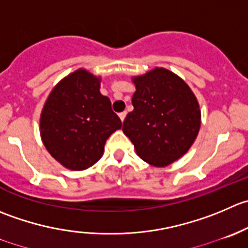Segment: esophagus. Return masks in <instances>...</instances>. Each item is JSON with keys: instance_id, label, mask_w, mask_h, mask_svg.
Returning a JSON list of instances; mask_svg holds the SVG:
<instances>
[{"instance_id": "esophagus-1", "label": "esophagus", "mask_w": 248, "mask_h": 248, "mask_svg": "<svg viewBox=\"0 0 248 248\" xmlns=\"http://www.w3.org/2000/svg\"><path fill=\"white\" fill-rule=\"evenodd\" d=\"M126 115H127L126 111H122V112H120V114H119V117L121 119L122 122H124V119H126Z\"/></svg>"}]
</instances>
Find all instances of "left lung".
I'll return each mask as SVG.
<instances>
[{
    "label": "left lung",
    "instance_id": "1",
    "mask_svg": "<svg viewBox=\"0 0 248 248\" xmlns=\"http://www.w3.org/2000/svg\"><path fill=\"white\" fill-rule=\"evenodd\" d=\"M132 80L136 85L134 109L124 119L122 131L141 160L156 167L170 165L198 137V99L190 87L167 69L155 68Z\"/></svg>",
    "mask_w": 248,
    "mask_h": 248
}]
</instances>
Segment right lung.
I'll use <instances>...</instances> for the list:
<instances>
[{
  "label": "right lung",
  "instance_id": "right-lung-1",
  "mask_svg": "<svg viewBox=\"0 0 248 248\" xmlns=\"http://www.w3.org/2000/svg\"><path fill=\"white\" fill-rule=\"evenodd\" d=\"M99 88L100 78L78 69L53 88L41 112L43 144L69 170L94 165L103 156L107 139L122 126Z\"/></svg>",
  "mask_w": 248,
  "mask_h": 248
}]
</instances>
